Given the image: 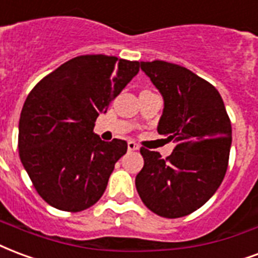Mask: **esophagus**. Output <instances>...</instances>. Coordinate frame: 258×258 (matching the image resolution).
I'll use <instances>...</instances> for the list:
<instances>
[{
  "label": "esophagus",
  "mask_w": 258,
  "mask_h": 258,
  "mask_svg": "<svg viewBox=\"0 0 258 258\" xmlns=\"http://www.w3.org/2000/svg\"><path fill=\"white\" fill-rule=\"evenodd\" d=\"M127 148H128L130 152H133V150H139V146L135 142H133V141H130L128 144H127Z\"/></svg>",
  "instance_id": "esophagus-1"
}]
</instances>
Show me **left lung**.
<instances>
[{"label": "left lung", "instance_id": "left-lung-1", "mask_svg": "<svg viewBox=\"0 0 258 258\" xmlns=\"http://www.w3.org/2000/svg\"><path fill=\"white\" fill-rule=\"evenodd\" d=\"M141 70L164 98L158 134L176 146L165 160L141 148L144 168L135 186L145 205L167 219L187 216L216 192L231 148V121L219 91L184 67L141 61Z\"/></svg>", "mask_w": 258, "mask_h": 258}]
</instances>
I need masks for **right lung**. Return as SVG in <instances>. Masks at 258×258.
<instances>
[{
	"instance_id": "add662e5",
	"label": "right lung",
	"mask_w": 258,
	"mask_h": 258,
	"mask_svg": "<svg viewBox=\"0 0 258 258\" xmlns=\"http://www.w3.org/2000/svg\"><path fill=\"white\" fill-rule=\"evenodd\" d=\"M141 62L105 54L67 61L30 91L19 121V154L34 187L56 209L81 212L104 194L127 142H105L95 120Z\"/></svg>"
}]
</instances>
